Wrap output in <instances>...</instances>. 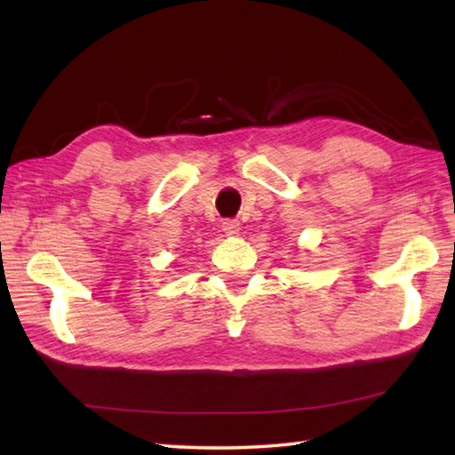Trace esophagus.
<instances>
[{"label":"esophagus","mask_w":455,"mask_h":455,"mask_svg":"<svg viewBox=\"0 0 455 455\" xmlns=\"http://www.w3.org/2000/svg\"><path fill=\"white\" fill-rule=\"evenodd\" d=\"M220 227H222V230H225V233L230 235V236L238 233V220H235V219H225V220H222Z\"/></svg>","instance_id":"34e87169"}]
</instances>
